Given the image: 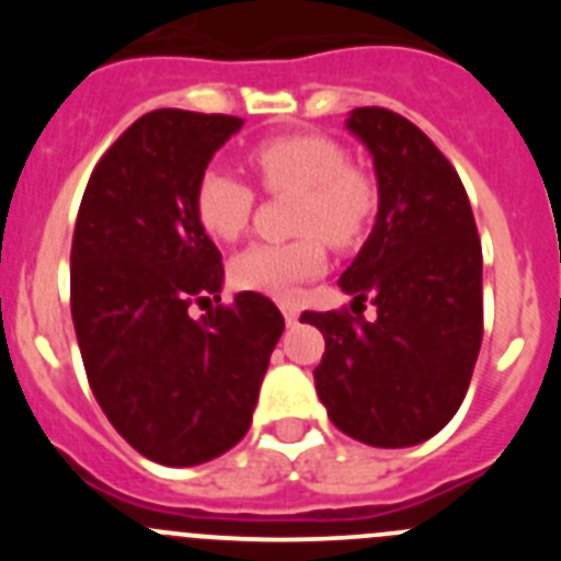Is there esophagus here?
Returning <instances> with one entry per match:
<instances>
[{
	"mask_svg": "<svg viewBox=\"0 0 561 561\" xmlns=\"http://www.w3.org/2000/svg\"><path fill=\"white\" fill-rule=\"evenodd\" d=\"M280 311H284L286 325H295V323H297V317H300V309H297L295 304H289V300H286V304H280Z\"/></svg>",
	"mask_w": 561,
	"mask_h": 561,
	"instance_id": "esophagus-1",
	"label": "esophagus"
}]
</instances>
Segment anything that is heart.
I'll use <instances>...</instances> for the list:
<instances>
[{"label":"heart","instance_id":"b5f03b06","mask_svg":"<svg viewBox=\"0 0 561 561\" xmlns=\"http://www.w3.org/2000/svg\"><path fill=\"white\" fill-rule=\"evenodd\" d=\"M250 165L266 191H295V241H261L232 257V284L250 291L286 297L320 275L325 266L323 238L331 247H351L368 230L379 205L376 182L348 165V153L325 134H280L250 148ZM196 219L221 241L247 230L255 191L225 168H207L193 191Z\"/></svg>","mask_w":561,"mask_h":561}]
</instances>
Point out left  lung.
<instances>
[{
	"label": "left lung",
	"mask_w": 561,
	"mask_h": 561,
	"mask_svg": "<svg viewBox=\"0 0 561 561\" xmlns=\"http://www.w3.org/2000/svg\"><path fill=\"white\" fill-rule=\"evenodd\" d=\"M374 157L379 213L342 291L360 312L304 311L323 331L314 388L334 427L370 447L433 438L458 413L483 340V252L458 171L419 126L381 106L345 121ZM365 309V306H362Z\"/></svg>",
	"instance_id": "8db88e82"
}]
</instances>
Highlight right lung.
I'll use <instances>...</instances> for the list:
<instances>
[{
    "mask_svg": "<svg viewBox=\"0 0 561 561\" xmlns=\"http://www.w3.org/2000/svg\"><path fill=\"white\" fill-rule=\"evenodd\" d=\"M230 114L157 108L95 165L69 255V306L89 388L140 455L162 466L219 458L244 438L284 314L241 291L221 300V252L193 191L241 128Z\"/></svg>",
    "mask_w": 561,
    "mask_h": 561,
    "instance_id": "right-lung-1",
    "label": "right lung"
}]
</instances>
